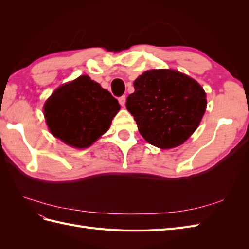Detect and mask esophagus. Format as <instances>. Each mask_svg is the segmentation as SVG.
<instances>
[{"label":"esophagus","mask_w":249,"mask_h":249,"mask_svg":"<svg viewBox=\"0 0 249 249\" xmlns=\"http://www.w3.org/2000/svg\"><path fill=\"white\" fill-rule=\"evenodd\" d=\"M118 102H119V104L122 105V106L124 107V104H125V95L120 96L119 99H118Z\"/></svg>","instance_id":"1"}]
</instances>
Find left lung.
Segmentation results:
<instances>
[{
  "label": "left lung",
  "instance_id": "left-lung-1",
  "mask_svg": "<svg viewBox=\"0 0 249 249\" xmlns=\"http://www.w3.org/2000/svg\"><path fill=\"white\" fill-rule=\"evenodd\" d=\"M125 106L142 137L160 148L177 147L197 129L207 108L198 83L178 71L152 70L134 82Z\"/></svg>",
  "mask_w": 249,
  "mask_h": 249
}]
</instances>
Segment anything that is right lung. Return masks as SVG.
Returning a JSON list of instances; mask_svg holds the SVG:
<instances>
[{
  "label": "right lung",
  "instance_id": "1",
  "mask_svg": "<svg viewBox=\"0 0 249 249\" xmlns=\"http://www.w3.org/2000/svg\"><path fill=\"white\" fill-rule=\"evenodd\" d=\"M119 110L115 97L88 76L57 88L43 106L51 133L76 148L90 146L106 133Z\"/></svg>",
  "mask_w": 249,
  "mask_h": 249
}]
</instances>
